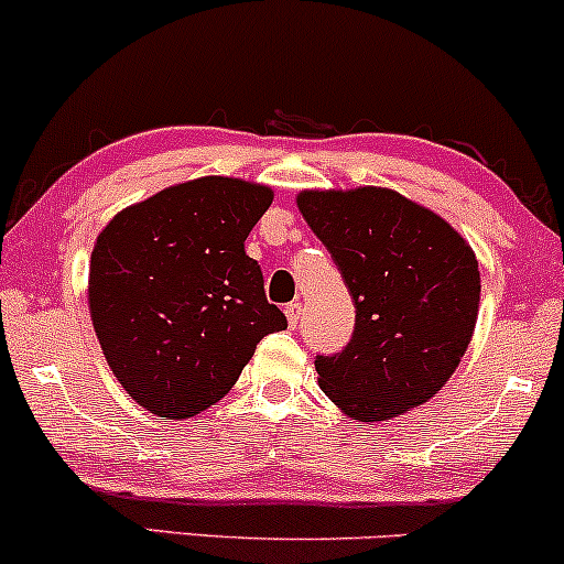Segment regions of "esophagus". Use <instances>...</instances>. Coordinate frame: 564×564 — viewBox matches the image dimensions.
Masks as SVG:
<instances>
[{
	"label": "esophagus",
	"mask_w": 564,
	"mask_h": 564,
	"mask_svg": "<svg viewBox=\"0 0 564 564\" xmlns=\"http://www.w3.org/2000/svg\"><path fill=\"white\" fill-rule=\"evenodd\" d=\"M286 318H289V326H294L300 324V318H302V302H289L286 305Z\"/></svg>",
	"instance_id": "obj_1"
}]
</instances>
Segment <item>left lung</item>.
Wrapping results in <instances>:
<instances>
[{
    "label": "left lung",
    "instance_id": "obj_1",
    "mask_svg": "<svg viewBox=\"0 0 564 564\" xmlns=\"http://www.w3.org/2000/svg\"><path fill=\"white\" fill-rule=\"evenodd\" d=\"M296 206L356 305L345 350L315 356L321 391L361 423L425 404L471 343L481 292L471 246L386 187L305 189Z\"/></svg>",
    "mask_w": 564,
    "mask_h": 564
}]
</instances>
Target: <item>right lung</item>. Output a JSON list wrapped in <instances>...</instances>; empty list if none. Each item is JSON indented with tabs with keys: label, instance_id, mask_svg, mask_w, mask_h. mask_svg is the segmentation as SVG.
<instances>
[{
	"label": "right lung",
	"instance_id": "add662e5",
	"mask_svg": "<svg viewBox=\"0 0 564 564\" xmlns=\"http://www.w3.org/2000/svg\"><path fill=\"white\" fill-rule=\"evenodd\" d=\"M270 203L264 184L203 176L128 206L98 235L93 329L120 386L158 417L208 410L259 339L286 329L243 246Z\"/></svg>",
	"mask_w": 564,
	"mask_h": 564
}]
</instances>
